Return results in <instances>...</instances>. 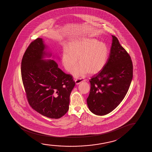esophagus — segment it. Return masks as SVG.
Masks as SVG:
<instances>
[{"instance_id": "esophagus-1", "label": "esophagus", "mask_w": 152, "mask_h": 152, "mask_svg": "<svg viewBox=\"0 0 152 152\" xmlns=\"http://www.w3.org/2000/svg\"><path fill=\"white\" fill-rule=\"evenodd\" d=\"M85 80H83L82 78H79V79H75V81L76 85H78L80 83H81L82 81H85Z\"/></svg>"}]
</instances>
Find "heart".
Here are the masks:
<instances>
[{"label": "heart", "mask_w": 152, "mask_h": 152, "mask_svg": "<svg viewBox=\"0 0 152 152\" xmlns=\"http://www.w3.org/2000/svg\"><path fill=\"white\" fill-rule=\"evenodd\" d=\"M108 49L106 45L94 38H80L69 42L62 54V63L69 72L72 71L77 62L80 64L73 70L75 77L89 73L94 75L100 72L106 65Z\"/></svg>", "instance_id": "b5f03b06"}]
</instances>
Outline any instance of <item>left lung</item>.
Listing matches in <instances>:
<instances>
[{"mask_svg": "<svg viewBox=\"0 0 152 152\" xmlns=\"http://www.w3.org/2000/svg\"><path fill=\"white\" fill-rule=\"evenodd\" d=\"M108 60L103 69L90 79L91 88L87 99L92 113L103 116L116 108L125 98L133 77L129 54L115 36Z\"/></svg>", "mask_w": 152, "mask_h": 152, "instance_id": "1", "label": "left lung"}]
</instances>
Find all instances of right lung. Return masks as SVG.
Returning a JSON list of instances; mask_svg holds the SVG:
<instances>
[{"label": "right lung", "mask_w": 152, "mask_h": 152, "mask_svg": "<svg viewBox=\"0 0 152 152\" xmlns=\"http://www.w3.org/2000/svg\"><path fill=\"white\" fill-rule=\"evenodd\" d=\"M43 39L31 42L23 55L21 75L29 105L50 118L58 119L69 109V96L75 85L72 76L58 67Z\"/></svg>", "instance_id": "add662e5"}]
</instances>
